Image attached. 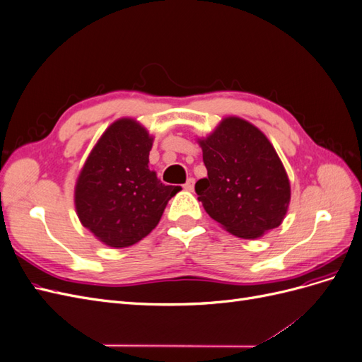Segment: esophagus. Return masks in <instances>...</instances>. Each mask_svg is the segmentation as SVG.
I'll return each mask as SVG.
<instances>
[{
  "instance_id": "1",
  "label": "esophagus",
  "mask_w": 362,
  "mask_h": 362,
  "mask_svg": "<svg viewBox=\"0 0 362 362\" xmlns=\"http://www.w3.org/2000/svg\"><path fill=\"white\" fill-rule=\"evenodd\" d=\"M184 189L189 190V192H193V189H194V178H189L187 182L184 184Z\"/></svg>"
}]
</instances>
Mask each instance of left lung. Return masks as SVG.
I'll return each instance as SVG.
<instances>
[{"instance_id":"obj_1","label":"left lung","mask_w":362,"mask_h":362,"mask_svg":"<svg viewBox=\"0 0 362 362\" xmlns=\"http://www.w3.org/2000/svg\"><path fill=\"white\" fill-rule=\"evenodd\" d=\"M199 145L208 175L194 190L210 217L242 238L278 228L290 182L267 137L246 120L228 117Z\"/></svg>"}]
</instances>
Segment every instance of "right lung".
<instances>
[{"mask_svg":"<svg viewBox=\"0 0 362 362\" xmlns=\"http://www.w3.org/2000/svg\"><path fill=\"white\" fill-rule=\"evenodd\" d=\"M152 139L131 119L108 128L75 185V206L86 226L112 247L137 243L154 229L180 190L149 170Z\"/></svg>","mask_w":362,"mask_h":362,"instance_id":"right-lung-1","label":"right lung"}]
</instances>
